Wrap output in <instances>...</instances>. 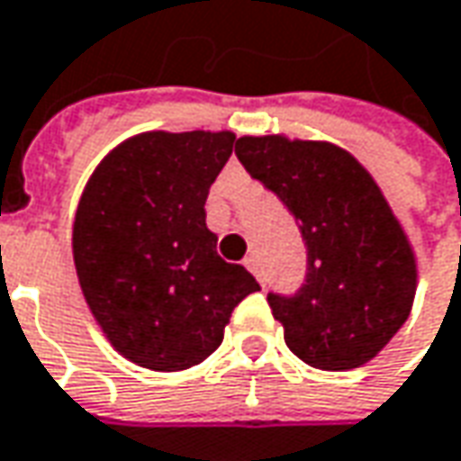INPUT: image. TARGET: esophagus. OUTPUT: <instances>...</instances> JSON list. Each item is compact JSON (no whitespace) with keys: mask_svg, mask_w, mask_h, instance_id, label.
Segmentation results:
<instances>
[{"mask_svg":"<svg viewBox=\"0 0 461 461\" xmlns=\"http://www.w3.org/2000/svg\"><path fill=\"white\" fill-rule=\"evenodd\" d=\"M243 267H246V269H249V272H251V275L257 276L258 282H261V275H258L257 257H246V258H243ZM261 285H264V282H261Z\"/></svg>","mask_w":461,"mask_h":461,"instance_id":"esophagus-1","label":"esophagus"}]
</instances>
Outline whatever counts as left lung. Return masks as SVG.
<instances>
[{
    "mask_svg": "<svg viewBox=\"0 0 461 461\" xmlns=\"http://www.w3.org/2000/svg\"><path fill=\"white\" fill-rule=\"evenodd\" d=\"M236 156L300 222L308 279L269 294L297 359L323 372L372 362L408 321L418 287L411 239L375 176L328 140L243 135Z\"/></svg>",
    "mask_w": 461,
    "mask_h": 461,
    "instance_id": "obj_1",
    "label": "left lung"
}]
</instances>
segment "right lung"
Wrapping results in <instances>:
<instances>
[{"label":"right lung","instance_id":"obj_1","mask_svg":"<svg viewBox=\"0 0 461 461\" xmlns=\"http://www.w3.org/2000/svg\"><path fill=\"white\" fill-rule=\"evenodd\" d=\"M230 131L131 135L81 192L71 249L84 300L128 362L182 372L222 344L230 312L258 285L218 257L204 225Z\"/></svg>","mask_w":461,"mask_h":461}]
</instances>
